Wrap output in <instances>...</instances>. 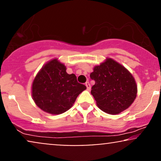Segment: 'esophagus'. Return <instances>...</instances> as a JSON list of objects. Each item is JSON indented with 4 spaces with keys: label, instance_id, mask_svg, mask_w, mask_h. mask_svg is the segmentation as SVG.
I'll list each match as a JSON object with an SVG mask.
<instances>
[{
    "label": "esophagus",
    "instance_id": "34e87169",
    "mask_svg": "<svg viewBox=\"0 0 161 161\" xmlns=\"http://www.w3.org/2000/svg\"><path fill=\"white\" fill-rule=\"evenodd\" d=\"M86 90H88V91H90V89H91V86H90V83L86 82Z\"/></svg>",
    "mask_w": 161,
    "mask_h": 161
}]
</instances>
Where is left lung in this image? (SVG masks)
Instances as JSON below:
<instances>
[{
    "mask_svg": "<svg viewBox=\"0 0 161 161\" xmlns=\"http://www.w3.org/2000/svg\"><path fill=\"white\" fill-rule=\"evenodd\" d=\"M90 77L95 80L91 94L97 106L106 114H120L135 100L137 94L135 79L125 67L114 59L108 57L96 65Z\"/></svg>",
    "mask_w": 161,
    "mask_h": 161,
    "instance_id": "8db88e82",
    "label": "left lung"
}]
</instances>
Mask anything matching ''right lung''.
Instances as JSON below:
<instances>
[{"label": "right lung", "instance_id": "1", "mask_svg": "<svg viewBox=\"0 0 161 161\" xmlns=\"http://www.w3.org/2000/svg\"><path fill=\"white\" fill-rule=\"evenodd\" d=\"M86 89L85 85L77 82L75 74L66 72L64 63L54 58L45 63L36 75L31 95L42 110L59 115L69 110Z\"/></svg>", "mask_w": 161, "mask_h": 161}]
</instances>
